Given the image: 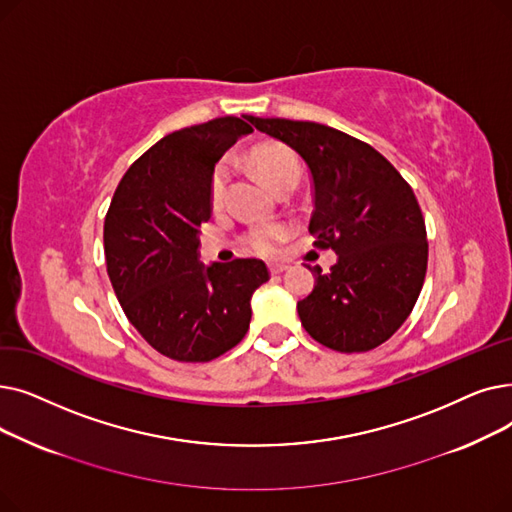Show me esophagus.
Masks as SVG:
<instances>
[{
	"mask_svg": "<svg viewBox=\"0 0 512 512\" xmlns=\"http://www.w3.org/2000/svg\"><path fill=\"white\" fill-rule=\"evenodd\" d=\"M271 275H281V273H285L287 271V266L285 264H271Z\"/></svg>",
	"mask_w": 512,
	"mask_h": 512,
	"instance_id": "obj_1",
	"label": "esophagus"
}]
</instances>
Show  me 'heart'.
<instances>
[{
  "instance_id": "b5f03b06",
  "label": "heart",
  "mask_w": 512,
  "mask_h": 512,
  "mask_svg": "<svg viewBox=\"0 0 512 512\" xmlns=\"http://www.w3.org/2000/svg\"><path fill=\"white\" fill-rule=\"evenodd\" d=\"M250 166L256 170V175L271 187L275 193L285 187H298L302 177V166L296 154L287 150L279 143H264L250 152ZM229 183V168L227 164H218L212 183H210V202L212 206H221L225 200V191ZM289 229L285 225H260L248 231L246 246L250 252L271 258L279 252L281 243L287 239Z\"/></svg>"
}]
</instances>
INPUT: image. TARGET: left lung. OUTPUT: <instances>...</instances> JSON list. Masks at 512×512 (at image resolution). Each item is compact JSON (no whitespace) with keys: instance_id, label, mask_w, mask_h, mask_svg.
I'll list each match as a JSON object with an SVG mask.
<instances>
[{"instance_id":"1","label":"left lung","mask_w":512,"mask_h":512,"mask_svg":"<svg viewBox=\"0 0 512 512\" xmlns=\"http://www.w3.org/2000/svg\"><path fill=\"white\" fill-rule=\"evenodd\" d=\"M250 123L308 166L314 212L308 231L337 262L314 273L298 302L304 329L337 352H369L392 337L417 304L427 273V231L410 185L369 143L285 118Z\"/></svg>"}]
</instances>
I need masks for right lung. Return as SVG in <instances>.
Wrapping results in <instances>:
<instances>
[{
	"label": "right lung",
	"mask_w": 512,
	"mask_h": 512,
	"mask_svg": "<svg viewBox=\"0 0 512 512\" xmlns=\"http://www.w3.org/2000/svg\"><path fill=\"white\" fill-rule=\"evenodd\" d=\"M252 131L246 120L223 116L162 137L131 164L106 214L116 298L145 342L179 362H208L237 346L254 291L271 279L256 258L200 262L214 166Z\"/></svg>",
	"instance_id": "add662e5"
}]
</instances>
